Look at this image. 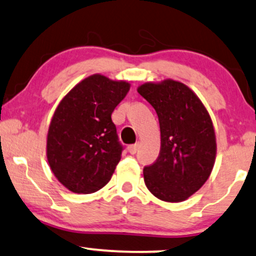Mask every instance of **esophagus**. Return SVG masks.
Here are the masks:
<instances>
[{"mask_svg":"<svg viewBox=\"0 0 256 256\" xmlns=\"http://www.w3.org/2000/svg\"><path fill=\"white\" fill-rule=\"evenodd\" d=\"M138 146H140V144H138V143H136V144H131V146H128V152L132 154V155H134V154L137 152Z\"/></svg>","mask_w":256,"mask_h":256,"instance_id":"1","label":"esophagus"}]
</instances>
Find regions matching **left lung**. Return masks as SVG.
<instances>
[{
  "label": "left lung",
  "mask_w": 256,
  "mask_h": 256,
  "mask_svg": "<svg viewBox=\"0 0 256 256\" xmlns=\"http://www.w3.org/2000/svg\"><path fill=\"white\" fill-rule=\"evenodd\" d=\"M137 92L155 108L161 131L160 155L144 167V182L163 202H184L214 168L217 144L211 116L194 92L178 81L146 82Z\"/></svg>",
  "instance_id": "1"
}]
</instances>
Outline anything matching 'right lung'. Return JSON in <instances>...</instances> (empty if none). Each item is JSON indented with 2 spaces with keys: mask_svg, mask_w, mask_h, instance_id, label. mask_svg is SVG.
Wrapping results in <instances>:
<instances>
[{
  "mask_svg": "<svg viewBox=\"0 0 256 256\" xmlns=\"http://www.w3.org/2000/svg\"><path fill=\"white\" fill-rule=\"evenodd\" d=\"M130 83L88 76L62 98L48 131L46 156L57 180L74 193H94L112 178L122 158L112 112Z\"/></svg>",
  "mask_w": 256,
  "mask_h": 256,
  "instance_id": "obj_1",
  "label": "right lung"
}]
</instances>
